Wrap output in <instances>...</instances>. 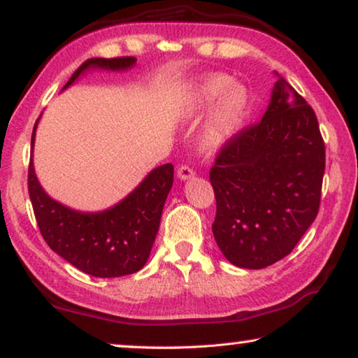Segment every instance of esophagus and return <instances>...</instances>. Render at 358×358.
<instances>
[{
	"label": "esophagus",
	"mask_w": 358,
	"mask_h": 358,
	"mask_svg": "<svg viewBox=\"0 0 358 358\" xmlns=\"http://www.w3.org/2000/svg\"><path fill=\"white\" fill-rule=\"evenodd\" d=\"M177 177L180 180H189L194 177V172H192V169H189L188 166H181L178 170H177Z\"/></svg>",
	"instance_id": "34e87169"
}]
</instances>
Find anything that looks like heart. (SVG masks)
I'll use <instances>...</instances> for the list:
<instances>
[{
	"mask_svg": "<svg viewBox=\"0 0 358 358\" xmlns=\"http://www.w3.org/2000/svg\"><path fill=\"white\" fill-rule=\"evenodd\" d=\"M248 103L250 97L247 87L236 84L234 78L210 75L188 90L181 105V115L186 119H197L214 108L199 137L201 150L210 155L220 150L241 127Z\"/></svg>",
	"mask_w": 358,
	"mask_h": 358,
	"instance_id": "1",
	"label": "heart"
}]
</instances>
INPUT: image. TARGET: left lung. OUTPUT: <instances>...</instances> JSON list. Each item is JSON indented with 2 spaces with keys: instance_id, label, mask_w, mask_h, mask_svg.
Here are the masks:
<instances>
[{
  "instance_id": "obj_1",
  "label": "left lung",
  "mask_w": 358,
  "mask_h": 358,
  "mask_svg": "<svg viewBox=\"0 0 358 358\" xmlns=\"http://www.w3.org/2000/svg\"><path fill=\"white\" fill-rule=\"evenodd\" d=\"M263 119L234 135L215 159L212 231L226 259L263 269L290 253L319 213L325 143L312 108L285 79Z\"/></svg>"
}]
</instances>
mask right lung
I'll list each match as a JSON object with an SVG mask.
<instances>
[{
  "label": "right lung",
  "instance_id": "right-lung-1",
  "mask_svg": "<svg viewBox=\"0 0 358 358\" xmlns=\"http://www.w3.org/2000/svg\"><path fill=\"white\" fill-rule=\"evenodd\" d=\"M135 57L89 59L73 73L64 89L89 70L126 71ZM39 117L31 134L28 194L39 231L52 250L79 271L94 277H121L140 271L150 258L164 203L173 185V166L152 169L132 192L101 212H81L54 201L39 185L33 166V146Z\"/></svg>",
  "mask_w": 358,
  "mask_h": 358
}]
</instances>
